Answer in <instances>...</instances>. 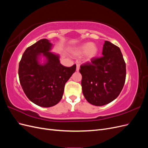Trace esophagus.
<instances>
[{"label":"esophagus","mask_w":148,"mask_h":148,"mask_svg":"<svg viewBox=\"0 0 148 148\" xmlns=\"http://www.w3.org/2000/svg\"><path fill=\"white\" fill-rule=\"evenodd\" d=\"M76 65H77V68H76V70H77V71H78L79 70V63H76Z\"/></svg>","instance_id":"esophagus-1"}]
</instances>
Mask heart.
Listing matches in <instances>:
<instances>
[{
	"instance_id": "b5f03b06",
	"label": "heart",
	"mask_w": 148,
	"mask_h": 148,
	"mask_svg": "<svg viewBox=\"0 0 148 148\" xmlns=\"http://www.w3.org/2000/svg\"><path fill=\"white\" fill-rule=\"evenodd\" d=\"M71 52L73 56H81L84 53L85 59L91 60L97 56L98 48L95 44L86 42L73 47Z\"/></svg>"
}]
</instances>
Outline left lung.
<instances>
[{
    "mask_svg": "<svg viewBox=\"0 0 148 148\" xmlns=\"http://www.w3.org/2000/svg\"><path fill=\"white\" fill-rule=\"evenodd\" d=\"M102 57L93 58L80 66L82 86L85 99L90 104L102 106L120 95L126 78V64L119 47L106 41Z\"/></svg>",
    "mask_w": 148,
    "mask_h": 148,
    "instance_id": "8db88e82",
    "label": "left lung"
}]
</instances>
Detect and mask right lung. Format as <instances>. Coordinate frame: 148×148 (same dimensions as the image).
<instances>
[{"mask_svg":"<svg viewBox=\"0 0 148 148\" xmlns=\"http://www.w3.org/2000/svg\"><path fill=\"white\" fill-rule=\"evenodd\" d=\"M53 46L48 39L39 40L26 49L19 64L20 82L25 94L43 107L59 102L65 83L76 70V65L60 64V56L51 52Z\"/></svg>","mask_w":148,"mask_h":148,"instance_id":"obj_1","label":"right lung"}]
</instances>
